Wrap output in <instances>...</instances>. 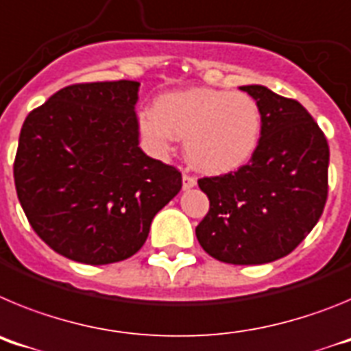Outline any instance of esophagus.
<instances>
[{
  "instance_id": "obj_1",
  "label": "esophagus",
  "mask_w": 351,
  "mask_h": 351,
  "mask_svg": "<svg viewBox=\"0 0 351 351\" xmlns=\"http://www.w3.org/2000/svg\"><path fill=\"white\" fill-rule=\"evenodd\" d=\"M193 186H197V179L190 173H182V190H190Z\"/></svg>"
}]
</instances>
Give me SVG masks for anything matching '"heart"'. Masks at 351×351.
Segmentation results:
<instances>
[{"instance_id": "obj_1", "label": "heart", "mask_w": 351, "mask_h": 351, "mask_svg": "<svg viewBox=\"0 0 351 351\" xmlns=\"http://www.w3.org/2000/svg\"><path fill=\"white\" fill-rule=\"evenodd\" d=\"M141 130L158 153L184 138L190 165L206 173H226L246 163L262 133V112L253 96L191 88L160 96L154 112L141 116Z\"/></svg>"}]
</instances>
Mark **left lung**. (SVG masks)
<instances>
[{"label":"left lung","instance_id":"1","mask_svg":"<svg viewBox=\"0 0 351 351\" xmlns=\"http://www.w3.org/2000/svg\"><path fill=\"white\" fill-rule=\"evenodd\" d=\"M262 112L255 153L235 172L198 179L209 213L195 228L213 258L256 265L283 258L318 223L327 202L328 144L297 100L243 86Z\"/></svg>","mask_w":351,"mask_h":351}]
</instances>
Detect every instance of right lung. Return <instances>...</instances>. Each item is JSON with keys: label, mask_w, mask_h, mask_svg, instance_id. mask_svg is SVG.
Segmentation results:
<instances>
[{"label": "right lung", "mask_w": 351, "mask_h": 351, "mask_svg": "<svg viewBox=\"0 0 351 351\" xmlns=\"http://www.w3.org/2000/svg\"><path fill=\"white\" fill-rule=\"evenodd\" d=\"M138 86H66L24 121L14 161L19 202L38 237L66 258H130L181 190V172L138 147Z\"/></svg>", "instance_id": "obj_1"}]
</instances>
